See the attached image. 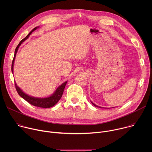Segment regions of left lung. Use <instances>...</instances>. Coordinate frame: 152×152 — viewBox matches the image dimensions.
Instances as JSON below:
<instances>
[{
  "label": "left lung",
  "mask_w": 152,
  "mask_h": 152,
  "mask_svg": "<svg viewBox=\"0 0 152 152\" xmlns=\"http://www.w3.org/2000/svg\"><path fill=\"white\" fill-rule=\"evenodd\" d=\"M93 103V105H94V106H96V107H99V106H97V105H96V104H94V103Z\"/></svg>",
  "instance_id": "8db88e82"
}]
</instances>
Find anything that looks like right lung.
<instances>
[{
    "instance_id": "add662e5",
    "label": "right lung",
    "mask_w": 152,
    "mask_h": 152,
    "mask_svg": "<svg viewBox=\"0 0 152 152\" xmlns=\"http://www.w3.org/2000/svg\"><path fill=\"white\" fill-rule=\"evenodd\" d=\"M37 28L36 27L34 29H33L25 38H24L22 40L20 41L19 44L17 46V48L15 50L14 58H13V60L12 62V66H11L12 73L13 72V66H14V62L15 55H16V53H17V52L18 50L19 46L21 45V43H22L25 40H26L29 37V36L31 34V33L33 31H34ZM67 82V81L65 82L61 86H59V87L57 88V90H56V91L54 93V94L52 96H51L50 97H47V98H41V99L33 97H31V96H29L26 94L25 93H24L22 91L20 90V88H18V86L17 85L15 82V89H16L18 94H19V96H21L23 99H24L25 100H26L28 103H29L32 105H34V106H37V107H42V108H49V107H51L53 106L54 105H55L58 103V102L60 100V99L61 98V97L62 96L65 86H66Z\"/></svg>"
}]
</instances>
